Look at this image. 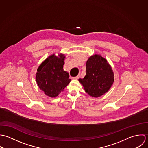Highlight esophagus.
Masks as SVG:
<instances>
[{"mask_svg": "<svg viewBox=\"0 0 148 148\" xmlns=\"http://www.w3.org/2000/svg\"><path fill=\"white\" fill-rule=\"evenodd\" d=\"M79 77H80L79 75H77V76H76V77H73L72 79H78L79 78Z\"/></svg>", "mask_w": 148, "mask_h": 148, "instance_id": "esophagus-1", "label": "esophagus"}]
</instances>
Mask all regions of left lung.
I'll list each match as a JSON object with an SVG mask.
<instances>
[{
    "label": "left lung",
    "instance_id": "left-lung-1",
    "mask_svg": "<svg viewBox=\"0 0 148 148\" xmlns=\"http://www.w3.org/2000/svg\"><path fill=\"white\" fill-rule=\"evenodd\" d=\"M78 81L89 95L97 98L110 89L114 82V73L106 59L95 54L86 62L85 77Z\"/></svg>",
    "mask_w": 148,
    "mask_h": 148
}]
</instances>
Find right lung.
Instances as JSON below:
<instances>
[{
	"label": "right lung",
	"instance_id": "right-lung-1",
	"mask_svg": "<svg viewBox=\"0 0 148 148\" xmlns=\"http://www.w3.org/2000/svg\"><path fill=\"white\" fill-rule=\"evenodd\" d=\"M65 56H50L37 69L36 81L39 89L50 97H56L70 83L69 75L63 70Z\"/></svg>",
	"mask_w": 148,
	"mask_h": 148
}]
</instances>
